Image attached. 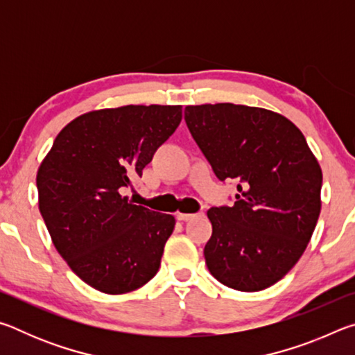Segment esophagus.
Wrapping results in <instances>:
<instances>
[{"mask_svg":"<svg viewBox=\"0 0 355 355\" xmlns=\"http://www.w3.org/2000/svg\"><path fill=\"white\" fill-rule=\"evenodd\" d=\"M202 213H196V214H191V213H177V219L182 220V222H188L191 219L197 218V216H200Z\"/></svg>","mask_w":355,"mask_h":355,"instance_id":"esophagus-1","label":"esophagus"}]
</instances>
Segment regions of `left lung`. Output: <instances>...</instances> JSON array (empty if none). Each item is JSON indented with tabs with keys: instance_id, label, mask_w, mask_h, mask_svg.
<instances>
[{
	"instance_id": "8db88e82",
	"label": "left lung",
	"mask_w": 355,
	"mask_h": 355,
	"mask_svg": "<svg viewBox=\"0 0 355 355\" xmlns=\"http://www.w3.org/2000/svg\"><path fill=\"white\" fill-rule=\"evenodd\" d=\"M184 120L220 182H238L233 207L208 209L203 249L214 279L238 291L274 285L297 263L321 211L322 172L296 125L233 103L186 106Z\"/></svg>"
}]
</instances>
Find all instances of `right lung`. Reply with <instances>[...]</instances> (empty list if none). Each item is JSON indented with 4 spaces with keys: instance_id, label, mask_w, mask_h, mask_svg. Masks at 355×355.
Instances as JSON below:
<instances>
[{
    "instance_id": "add662e5",
    "label": "right lung",
    "mask_w": 355,
    "mask_h": 355,
    "mask_svg": "<svg viewBox=\"0 0 355 355\" xmlns=\"http://www.w3.org/2000/svg\"><path fill=\"white\" fill-rule=\"evenodd\" d=\"M180 122V105L86 112L65 125L40 163L39 209L51 241L95 290L130 293L158 272L175 218L135 205L123 192Z\"/></svg>"
}]
</instances>
